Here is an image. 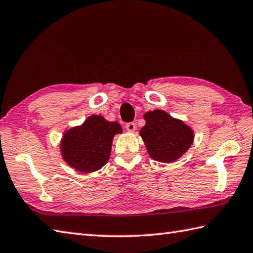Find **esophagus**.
<instances>
[{"label": "esophagus", "instance_id": "obj_1", "mask_svg": "<svg viewBox=\"0 0 253 253\" xmlns=\"http://www.w3.org/2000/svg\"><path fill=\"white\" fill-rule=\"evenodd\" d=\"M126 131H128V132H134V131H135V128H136L135 123H134V122L126 123Z\"/></svg>", "mask_w": 253, "mask_h": 253}]
</instances>
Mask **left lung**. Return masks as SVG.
<instances>
[{"instance_id":"1","label":"left lung","mask_w":253,"mask_h":253,"mask_svg":"<svg viewBox=\"0 0 253 253\" xmlns=\"http://www.w3.org/2000/svg\"><path fill=\"white\" fill-rule=\"evenodd\" d=\"M144 119L146 123L141 128L140 135L145 143L148 155L154 161L173 163L192 145V128L166 111H148L144 115Z\"/></svg>"}]
</instances>
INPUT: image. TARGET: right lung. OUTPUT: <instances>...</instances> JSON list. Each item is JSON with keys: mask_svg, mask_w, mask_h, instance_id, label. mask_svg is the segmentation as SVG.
Segmentation results:
<instances>
[{"mask_svg": "<svg viewBox=\"0 0 253 253\" xmlns=\"http://www.w3.org/2000/svg\"><path fill=\"white\" fill-rule=\"evenodd\" d=\"M122 133L118 122L92 115L83 125L69 128L61 138L60 149L64 162L81 172H94L109 161L112 140Z\"/></svg>", "mask_w": 253, "mask_h": 253, "instance_id": "add662e5", "label": "right lung"}]
</instances>
